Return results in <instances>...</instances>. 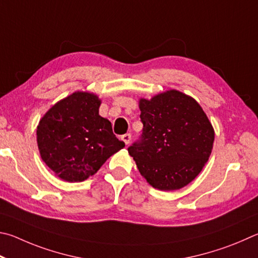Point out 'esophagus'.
Masks as SVG:
<instances>
[{
  "instance_id": "1",
  "label": "esophagus",
  "mask_w": 258,
  "mask_h": 258,
  "mask_svg": "<svg viewBox=\"0 0 258 258\" xmlns=\"http://www.w3.org/2000/svg\"><path fill=\"white\" fill-rule=\"evenodd\" d=\"M121 139H122V141L124 142L125 145H129V144H130V141H132V135H130V134H124V135H122V136H121Z\"/></svg>"
}]
</instances>
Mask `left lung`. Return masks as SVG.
Masks as SVG:
<instances>
[{
	"label": "left lung",
	"mask_w": 258,
	"mask_h": 258,
	"mask_svg": "<svg viewBox=\"0 0 258 258\" xmlns=\"http://www.w3.org/2000/svg\"><path fill=\"white\" fill-rule=\"evenodd\" d=\"M143 134L128 147L153 187L175 190L191 182L209 160L214 130L195 99L178 90L139 101Z\"/></svg>",
	"instance_id": "obj_1"
}]
</instances>
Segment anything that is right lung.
Here are the masks:
<instances>
[{
	"label": "right lung",
	"instance_id": "right-lung-1",
	"mask_svg": "<svg viewBox=\"0 0 258 258\" xmlns=\"http://www.w3.org/2000/svg\"><path fill=\"white\" fill-rule=\"evenodd\" d=\"M99 105L96 95L77 92L57 102L39 121L40 156L58 178L84 181L124 147L111 122L98 114Z\"/></svg>",
	"mask_w": 258,
	"mask_h": 258
}]
</instances>
